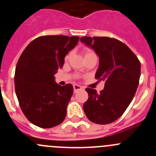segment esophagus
<instances>
[{"label": "esophagus", "instance_id": "obj_1", "mask_svg": "<svg viewBox=\"0 0 156 156\" xmlns=\"http://www.w3.org/2000/svg\"><path fill=\"white\" fill-rule=\"evenodd\" d=\"M73 88H74V92L75 93L77 92V91H78V90H81L83 89L81 86L78 85V84H74Z\"/></svg>", "mask_w": 156, "mask_h": 156}]
</instances>
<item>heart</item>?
Returning a JSON list of instances; mask_svg holds the SVG:
<instances>
[{"mask_svg": "<svg viewBox=\"0 0 156 156\" xmlns=\"http://www.w3.org/2000/svg\"><path fill=\"white\" fill-rule=\"evenodd\" d=\"M71 54H72V53H69V54L66 55V60H67V59H69V58H70ZM84 58H85L88 56H90V55L95 54V53H94V51L89 50V49H85V50H84Z\"/></svg>", "mask_w": 156, "mask_h": 156, "instance_id": "heart-1", "label": "heart"}]
</instances>
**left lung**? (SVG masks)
Wrapping results in <instances>:
<instances>
[{"mask_svg": "<svg viewBox=\"0 0 156 156\" xmlns=\"http://www.w3.org/2000/svg\"><path fill=\"white\" fill-rule=\"evenodd\" d=\"M81 41L95 51L100 59L96 79L105 81L100 93L86 88L88 100L84 111L90 122L107 125L125 112L135 95L140 77V62L126 44L108 37H82Z\"/></svg>", "mask_w": 156, "mask_h": 156, "instance_id": "left-lung-1", "label": "left lung"}]
</instances>
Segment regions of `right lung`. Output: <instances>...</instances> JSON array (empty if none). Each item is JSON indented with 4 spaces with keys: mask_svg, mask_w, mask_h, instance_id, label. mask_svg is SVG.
I'll return each instance as SVG.
<instances>
[{
    "mask_svg": "<svg viewBox=\"0 0 156 156\" xmlns=\"http://www.w3.org/2000/svg\"><path fill=\"white\" fill-rule=\"evenodd\" d=\"M78 40L77 36H41L19 59L14 77L16 94L23 112L36 126L50 128L65 119L73 87L56 84L54 75Z\"/></svg>",
    "mask_w": 156,
    "mask_h": 156,
    "instance_id": "1",
    "label": "right lung"
}]
</instances>
